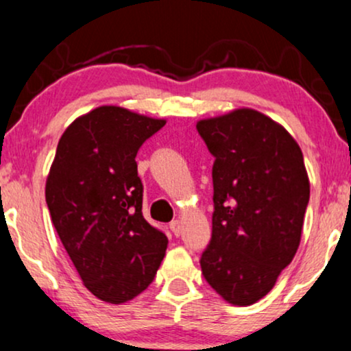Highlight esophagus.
<instances>
[{
    "label": "esophagus",
    "instance_id": "1",
    "mask_svg": "<svg viewBox=\"0 0 351 351\" xmlns=\"http://www.w3.org/2000/svg\"><path fill=\"white\" fill-rule=\"evenodd\" d=\"M169 228H171V232L176 234V237H180V233H182V223H180L179 220H174L169 223Z\"/></svg>",
    "mask_w": 351,
    "mask_h": 351
}]
</instances>
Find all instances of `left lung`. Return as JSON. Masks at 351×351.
Here are the masks:
<instances>
[{
	"instance_id": "left-lung-1",
	"label": "left lung",
	"mask_w": 351,
	"mask_h": 351,
	"mask_svg": "<svg viewBox=\"0 0 351 351\" xmlns=\"http://www.w3.org/2000/svg\"><path fill=\"white\" fill-rule=\"evenodd\" d=\"M215 162L212 240L200 259L228 304L251 306L274 287L302 237L311 182L299 144L253 108L197 121Z\"/></svg>"
}]
</instances>
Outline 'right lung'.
Listing matches in <instances>:
<instances>
[{
  "label": "right lung",
  "mask_w": 351,
  "mask_h": 351,
  "mask_svg": "<svg viewBox=\"0 0 351 351\" xmlns=\"http://www.w3.org/2000/svg\"><path fill=\"white\" fill-rule=\"evenodd\" d=\"M166 119L103 105L67 126L45 180L65 251L95 298L123 304L152 282L167 237L143 217L136 154Z\"/></svg>",
  "instance_id": "obj_1"
}]
</instances>
